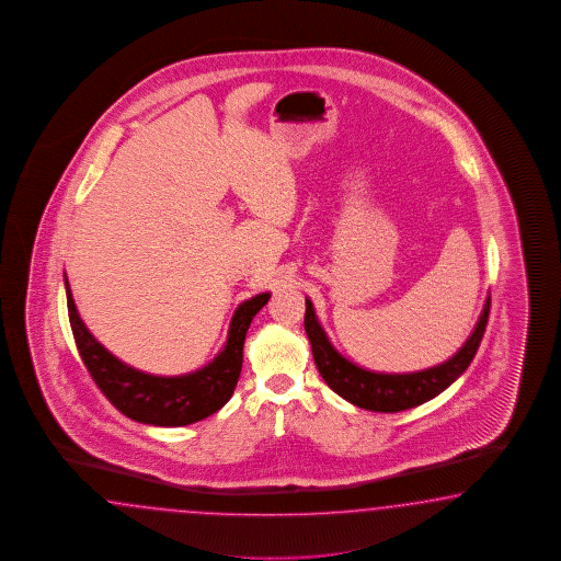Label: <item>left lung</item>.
Returning <instances> with one entry per match:
<instances>
[{"label": "left lung", "mask_w": 561, "mask_h": 561, "mask_svg": "<svg viewBox=\"0 0 561 561\" xmlns=\"http://www.w3.org/2000/svg\"><path fill=\"white\" fill-rule=\"evenodd\" d=\"M305 331L311 342L317 370L323 376L328 387L342 399L376 413H399L404 409H413L416 404L432 401L433 397L456 382L474 359L478 345L486 331L490 313L489 297L472 335L461 345L460 352L444 364L419 373L385 374L359 368L354 362L344 358L331 345L328 333L321 328L313 302L305 299Z\"/></svg>", "instance_id": "8db88e82"}]
</instances>
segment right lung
I'll return each mask as SVG.
<instances>
[{
  "mask_svg": "<svg viewBox=\"0 0 561 561\" xmlns=\"http://www.w3.org/2000/svg\"><path fill=\"white\" fill-rule=\"evenodd\" d=\"M65 288L72 337L91 378L119 413L157 427L191 425L214 415L230 401L242 373L245 331L271 299V293H260L236 309L228 342L207 366L181 376H154L136 370L110 354L89 333L83 319L77 313L67 274Z\"/></svg>",
  "mask_w": 561,
  "mask_h": 561,
  "instance_id": "1",
  "label": "right lung"
}]
</instances>
